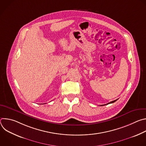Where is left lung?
Wrapping results in <instances>:
<instances>
[{
	"mask_svg": "<svg viewBox=\"0 0 146 146\" xmlns=\"http://www.w3.org/2000/svg\"><path fill=\"white\" fill-rule=\"evenodd\" d=\"M117 99H116V100H113V101H111V102H109V103H107V104H105V105H100V106H105V105H109V104L113 103L115 102V101H117Z\"/></svg>",
	"mask_w": 146,
	"mask_h": 146,
	"instance_id": "obj_1",
	"label": "left lung"
}]
</instances>
